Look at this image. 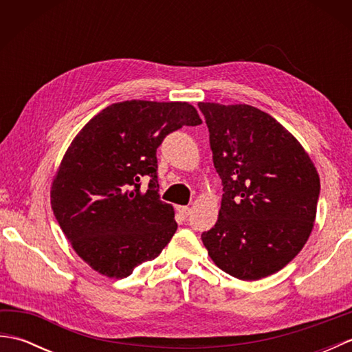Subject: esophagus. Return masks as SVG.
Instances as JSON below:
<instances>
[{
  "mask_svg": "<svg viewBox=\"0 0 352 352\" xmlns=\"http://www.w3.org/2000/svg\"><path fill=\"white\" fill-rule=\"evenodd\" d=\"M177 212L180 213L183 218H188V216L190 214V207H188V206H178L177 207Z\"/></svg>",
  "mask_w": 352,
  "mask_h": 352,
  "instance_id": "obj_1",
  "label": "esophagus"
}]
</instances>
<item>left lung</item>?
Here are the masks:
<instances>
[{
	"mask_svg": "<svg viewBox=\"0 0 352 352\" xmlns=\"http://www.w3.org/2000/svg\"><path fill=\"white\" fill-rule=\"evenodd\" d=\"M222 186L218 222L201 234L223 272L254 281L278 272L307 242L320 182L309 154L248 104L199 102Z\"/></svg>",
	"mask_w": 352,
	"mask_h": 352,
	"instance_id": "8db88e82",
	"label": "left lung"
}]
</instances>
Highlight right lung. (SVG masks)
Here are the masks:
<instances>
[{
	"label": "right lung",
	"mask_w": 352,
	"mask_h": 352,
	"mask_svg": "<svg viewBox=\"0 0 352 352\" xmlns=\"http://www.w3.org/2000/svg\"><path fill=\"white\" fill-rule=\"evenodd\" d=\"M201 122L189 102L131 100L101 110L72 140L51 186V207L94 271L125 278L169 243L177 222L159 195L157 148L169 133Z\"/></svg>",
	"instance_id": "right-lung-1"
}]
</instances>
